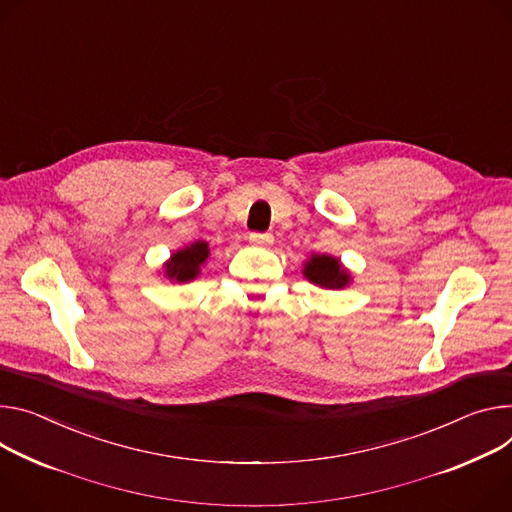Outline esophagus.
I'll use <instances>...</instances> for the list:
<instances>
[{
    "mask_svg": "<svg viewBox=\"0 0 512 512\" xmlns=\"http://www.w3.org/2000/svg\"><path fill=\"white\" fill-rule=\"evenodd\" d=\"M249 241L253 245H259V247H271L273 245V235H271V232H251Z\"/></svg>",
    "mask_w": 512,
    "mask_h": 512,
    "instance_id": "esophagus-1",
    "label": "esophagus"
}]
</instances>
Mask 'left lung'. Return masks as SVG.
Returning <instances> with one entry per match:
<instances>
[{
	"mask_svg": "<svg viewBox=\"0 0 512 512\" xmlns=\"http://www.w3.org/2000/svg\"><path fill=\"white\" fill-rule=\"evenodd\" d=\"M339 269H341V265L337 259L327 257V255H316L306 263L304 275L316 286L343 288L347 284V275Z\"/></svg>",
	"mask_w": 512,
	"mask_h": 512,
	"instance_id": "obj_1",
	"label": "left lung"
}]
</instances>
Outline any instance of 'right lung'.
<instances>
[{
  "label": "right lung",
  "instance_id": "obj_1",
  "mask_svg": "<svg viewBox=\"0 0 512 512\" xmlns=\"http://www.w3.org/2000/svg\"><path fill=\"white\" fill-rule=\"evenodd\" d=\"M208 257V245L206 243H194L192 247H185L183 251H177L167 265V275L175 277L177 282H190L198 275L200 265Z\"/></svg>",
  "mask_w": 512,
  "mask_h": 512
}]
</instances>
